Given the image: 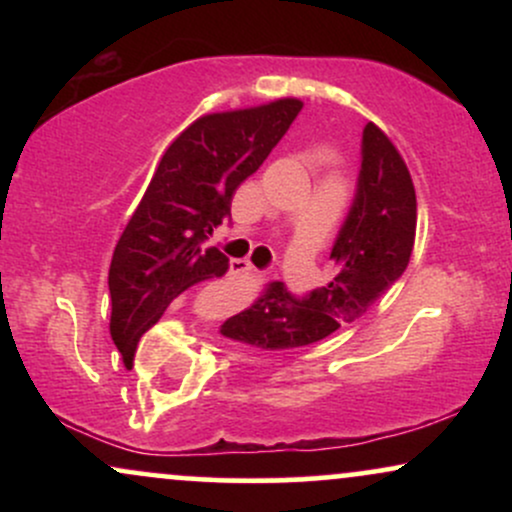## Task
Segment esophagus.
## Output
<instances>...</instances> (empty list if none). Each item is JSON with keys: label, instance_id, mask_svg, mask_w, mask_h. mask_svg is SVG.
<instances>
[{"label": "esophagus", "instance_id": "34e87169", "mask_svg": "<svg viewBox=\"0 0 512 512\" xmlns=\"http://www.w3.org/2000/svg\"><path fill=\"white\" fill-rule=\"evenodd\" d=\"M255 272V267L248 260H233L231 262V274L233 276H248Z\"/></svg>", "mask_w": 512, "mask_h": 512}]
</instances>
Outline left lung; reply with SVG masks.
I'll use <instances>...</instances> for the list:
<instances>
[{"label": "left lung", "mask_w": 512, "mask_h": 512, "mask_svg": "<svg viewBox=\"0 0 512 512\" xmlns=\"http://www.w3.org/2000/svg\"><path fill=\"white\" fill-rule=\"evenodd\" d=\"M416 238V190L392 139L375 122L363 129L358 192L330 260V284L298 301L269 281L250 308L228 317L221 334L262 351L320 342L354 325L404 274Z\"/></svg>", "instance_id": "obj_1"}]
</instances>
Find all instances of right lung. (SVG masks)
Listing matches in <instances>:
<instances>
[{
  "mask_svg": "<svg viewBox=\"0 0 512 512\" xmlns=\"http://www.w3.org/2000/svg\"><path fill=\"white\" fill-rule=\"evenodd\" d=\"M301 108V98L286 96L202 115L161 156L108 272L110 337L127 366L173 298L228 272V257L207 240L231 214L240 182L262 166Z\"/></svg>",
  "mask_w": 512,
  "mask_h": 512,
  "instance_id": "1",
  "label": "right lung"
}]
</instances>
